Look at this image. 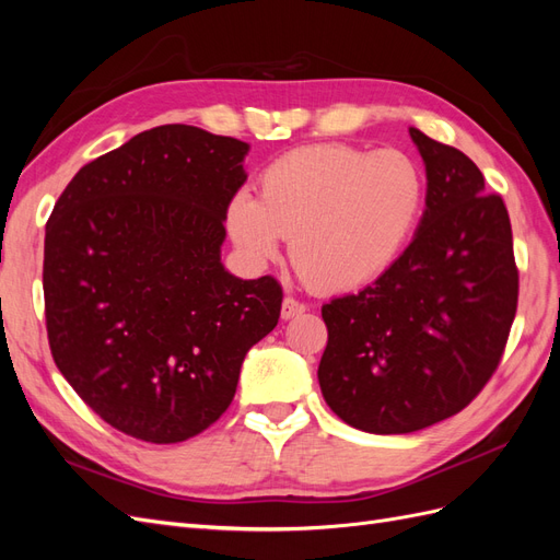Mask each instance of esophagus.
Listing matches in <instances>:
<instances>
[{
    "mask_svg": "<svg viewBox=\"0 0 560 560\" xmlns=\"http://www.w3.org/2000/svg\"><path fill=\"white\" fill-rule=\"evenodd\" d=\"M303 313H306V306H303L301 301H296V299H292V296H284L282 311H280L282 319H292V317H299V315H303Z\"/></svg>",
    "mask_w": 560,
    "mask_h": 560,
    "instance_id": "obj_1",
    "label": "esophagus"
}]
</instances>
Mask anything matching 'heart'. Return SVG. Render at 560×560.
Returning <instances> with one entry per match:
<instances>
[{"mask_svg": "<svg viewBox=\"0 0 560 560\" xmlns=\"http://www.w3.org/2000/svg\"><path fill=\"white\" fill-rule=\"evenodd\" d=\"M425 206V173L399 149L329 142L287 151L259 177V198L235 191L226 229L252 261L278 257L282 238L301 280L346 292L378 278L409 243Z\"/></svg>", "mask_w": 560, "mask_h": 560, "instance_id": "1", "label": "heart"}]
</instances>
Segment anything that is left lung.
<instances>
[{
    "label": "left lung",
    "instance_id": "1",
    "mask_svg": "<svg viewBox=\"0 0 560 560\" xmlns=\"http://www.w3.org/2000/svg\"><path fill=\"white\" fill-rule=\"evenodd\" d=\"M409 132L428 175L411 245L374 284L322 306V397L371 434H409L460 413L495 374L518 301L502 196L486 194L460 149Z\"/></svg>",
    "mask_w": 560,
    "mask_h": 560
}]
</instances>
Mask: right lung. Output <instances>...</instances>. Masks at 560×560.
I'll return each instance as SVG.
<instances>
[{
	"label": "right lung",
	"mask_w": 560,
	"mask_h": 560,
	"mask_svg": "<svg viewBox=\"0 0 560 560\" xmlns=\"http://www.w3.org/2000/svg\"><path fill=\"white\" fill-rule=\"evenodd\" d=\"M249 144L159 126L83 165L46 224L44 301L60 374L128 436L177 444L233 401L247 350L278 325L276 278L222 264Z\"/></svg>",
	"instance_id": "right-lung-1"
}]
</instances>
